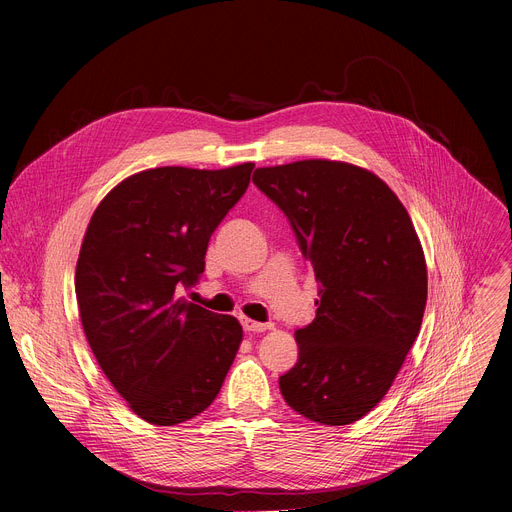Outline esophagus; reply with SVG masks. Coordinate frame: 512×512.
<instances>
[{
    "label": "esophagus",
    "instance_id": "esophagus-1",
    "mask_svg": "<svg viewBox=\"0 0 512 512\" xmlns=\"http://www.w3.org/2000/svg\"><path fill=\"white\" fill-rule=\"evenodd\" d=\"M245 332H265L271 328V324H263V322H255V320H249V318H243L241 320Z\"/></svg>",
    "mask_w": 512,
    "mask_h": 512
}]
</instances>
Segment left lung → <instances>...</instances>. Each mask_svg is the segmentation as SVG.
<instances>
[{"label":"left lung","instance_id":"obj_1","mask_svg":"<svg viewBox=\"0 0 512 512\" xmlns=\"http://www.w3.org/2000/svg\"><path fill=\"white\" fill-rule=\"evenodd\" d=\"M253 184L287 216L320 296L279 391L312 421L354 423L387 395L421 328L427 269L411 218L381 178L344 162L259 168Z\"/></svg>","mask_w":512,"mask_h":512}]
</instances>
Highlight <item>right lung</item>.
<instances>
[{
    "label": "right lung",
    "mask_w": 512,
    "mask_h": 512,
    "mask_svg": "<svg viewBox=\"0 0 512 512\" xmlns=\"http://www.w3.org/2000/svg\"><path fill=\"white\" fill-rule=\"evenodd\" d=\"M255 164L139 172L97 206L77 263L81 322L99 367L135 415L176 425L221 391L243 340L237 318L180 298Z\"/></svg>",
    "instance_id": "right-lung-1"
}]
</instances>
